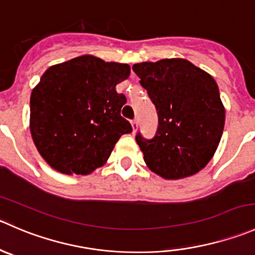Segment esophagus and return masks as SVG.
Masks as SVG:
<instances>
[{"label": "esophagus", "mask_w": 255, "mask_h": 255, "mask_svg": "<svg viewBox=\"0 0 255 255\" xmlns=\"http://www.w3.org/2000/svg\"><path fill=\"white\" fill-rule=\"evenodd\" d=\"M130 123H132L133 132H135V130H137V128H138V121H137V120H133Z\"/></svg>", "instance_id": "esophagus-1"}]
</instances>
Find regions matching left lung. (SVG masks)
Instances as JSON below:
<instances>
[{
  "label": "left lung",
  "instance_id": "left-lung-1",
  "mask_svg": "<svg viewBox=\"0 0 255 255\" xmlns=\"http://www.w3.org/2000/svg\"><path fill=\"white\" fill-rule=\"evenodd\" d=\"M132 70L158 115L152 139L135 135L145 164L164 179L198 173L216 153L224 129L226 111L214 78L183 58L142 62Z\"/></svg>",
  "mask_w": 255,
  "mask_h": 255
}]
</instances>
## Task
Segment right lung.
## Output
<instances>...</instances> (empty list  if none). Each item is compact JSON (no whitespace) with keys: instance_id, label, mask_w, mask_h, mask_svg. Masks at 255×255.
Returning a JSON list of instances; mask_svg holds the SVG:
<instances>
[{"instance_id":"add662e5","label":"right lung","mask_w":255,"mask_h":255,"mask_svg":"<svg viewBox=\"0 0 255 255\" xmlns=\"http://www.w3.org/2000/svg\"><path fill=\"white\" fill-rule=\"evenodd\" d=\"M129 73L126 63L85 54L42 75L31 93L29 129L53 169L90 174L107 162L121 135L132 132L121 116L127 98L116 91Z\"/></svg>"}]
</instances>
